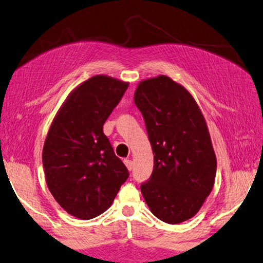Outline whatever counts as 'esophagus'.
<instances>
[{
    "label": "esophagus",
    "mask_w": 263,
    "mask_h": 263,
    "mask_svg": "<svg viewBox=\"0 0 263 263\" xmlns=\"http://www.w3.org/2000/svg\"><path fill=\"white\" fill-rule=\"evenodd\" d=\"M124 164L126 165V167H127L128 171H131V170H132V161H131V158H126V159H124Z\"/></svg>",
    "instance_id": "obj_1"
}]
</instances>
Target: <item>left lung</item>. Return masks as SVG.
<instances>
[{
	"mask_svg": "<svg viewBox=\"0 0 263 263\" xmlns=\"http://www.w3.org/2000/svg\"><path fill=\"white\" fill-rule=\"evenodd\" d=\"M135 104L155 154L152 176L140 186L142 196L159 220L183 222L202 208L217 173L204 116L193 96L165 75L140 82Z\"/></svg>",
	"mask_w": 263,
	"mask_h": 263,
	"instance_id": "8db88e82",
	"label": "left lung"
}]
</instances>
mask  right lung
I'll list each match as a JSON object with an SVG mask.
<instances>
[{
	"mask_svg": "<svg viewBox=\"0 0 263 263\" xmlns=\"http://www.w3.org/2000/svg\"><path fill=\"white\" fill-rule=\"evenodd\" d=\"M128 83L97 75L79 85L54 117L43 147V167L52 196L82 220L110 208L128 171L102 126Z\"/></svg>",
	"mask_w": 263,
	"mask_h": 263,
	"instance_id": "right-lung-1",
	"label": "right lung"
}]
</instances>
